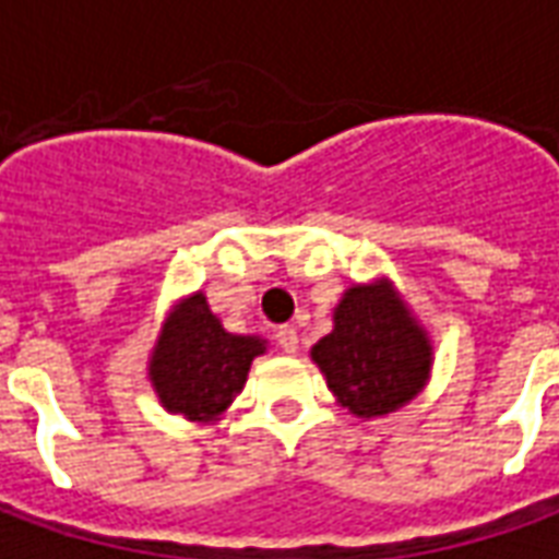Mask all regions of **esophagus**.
Returning <instances> with one entry per match:
<instances>
[{
  "instance_id": "obj_1",
  "label": "esophagus",
  "mask_w": 559,
  "mask_h": 559,
  "mask_svg": "<svg viewBox=\"0 0 559 559\" xmlns=\"http://www.w3.org/2000/svg\"><path fill=\"white\" fill-rule=\"evenodd\" d=\"M275 341H278V347L284 353L299 350V335H296V329L293 326H281L278 332H275Z\"/></svg>"
}]
</instances>
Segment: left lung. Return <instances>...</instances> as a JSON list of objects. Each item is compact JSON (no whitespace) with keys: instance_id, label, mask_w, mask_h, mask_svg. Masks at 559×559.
Here are the masks:
<instances>
[{"instance_id":"obj_1","label":"left lung","mask_w":559,"mask_h":559,"mask_svg":"<svg viewBox=\"0 0 559 559\" xmlns=\"http://www.w3.org/2000/svg\"><path fill=\"white\" fill-rule=\"evenodd\" d=\"M329 392L356 419L407 407L431 380L433 344L389 278L353 284L332 311V332L311 347Z\"/></svg>"}]
</instances>
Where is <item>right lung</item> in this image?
Masks as SVG:
<instances>
[{"label":"right lung","mask_w":559,"mask_h":559,"mask_svg":"<svg viewBox=\"0 0 559 559\" xmlns=\"http://www.w3.org/2000/svg\"><path fill=\"white\" fill-rule=\"evenodd\" d=\"M266 353L260 335H233L212 314L206 293L173 305L148 353L146 374L158 404L188 421H218L245 389L257 356Z\"/></svg>","instance_id":"add662e5"}]
</instances>
